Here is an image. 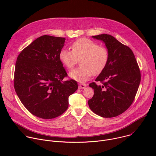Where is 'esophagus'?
Wrapping results in <instances>:
<instances>
[{
	"mask_svg": "<svg viewBox=\"0 0 156 156\" xmlns=\"http://www.w3.org/2000/svg\"><path fill=\"white\" fill-rule=\"evenodd\" d=\"M86 87V84H79V88L80 89H84Z\"/></svg>",
	"mask_w": 156,
	"mask_h": 156,
	"instance_id": "34e87169",
	"label": "esophagus"
}]
</instances>
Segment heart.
<instances>
[{
    "mask_svg": "<svg viewBox=\"0 0 156 156\" xmlns=\"http://www.w3.org/2000/svg\"><path fill=\"white\" fill-rule=\"evenodd\" d=\"M72 51L62 49L59 52V60L63 65L72 69L80 60V66L69 73V76L78 82L87 81L93 75H98L103 71L109 58L108 49L90 39H79L72 43Z\"/></svg>",
    "mask_w": 156,
    "mask_h": 156,
    "instance_id": "1",
    "label": "heart"
}]
</instances>
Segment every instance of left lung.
<instances>
[{
	"label": "left lung",
	"mask_w": 156,
	"mask_h": 156,
	"mask_svg": "<svg viewBox=\"0 0 156 156\" xmlns=\"http://www.w3.org/2000/svg\"><path fill=\"white\" fill-rule=\"evenodd\" d=\"M92 37L104 42L109 58L95 80L102 85L95 83L89 85L94 89V94L88 105L102 117H115L123 113L134 101L141 81L140 70L130 48L114 36L102 34Z\"/></svg>",
	"instance_id": "obj_1"
}]
</instances>
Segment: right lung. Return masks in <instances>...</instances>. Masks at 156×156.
Returning <instances> with one entry per match:
<instances>
[{
	"instance_id": "right-lung-1",
	"label": "right lung",
	"mask_w": 156,
	"mask_h": 156,
	"mask_svg": "<svg viewBox=\"0 0 156 156\" xmlns=\"http://www.w3.org/2000/svg\"><path fill=\"white\" fill-rule=\"evenodd\" d=\"M65 38L48 35L35 39L18 55L14 87L30 113L43 119H54L69 107V98L78 89L59 60Z\"/></svg>"
}]
</instances>
